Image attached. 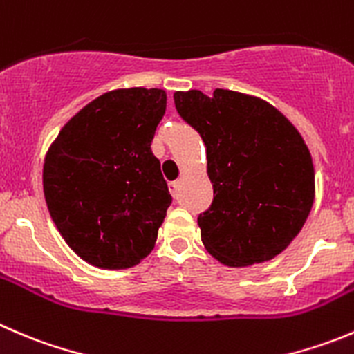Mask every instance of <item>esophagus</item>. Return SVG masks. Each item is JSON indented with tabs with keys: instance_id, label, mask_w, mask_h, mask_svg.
I'll use <instances>...</instances> for the list:
<instances>
[{
	"instance_id": "esophagus-1",
	"label": "esophagus",
	"mask_w": 354,
	"mask_h": 354,
	"mask_svg": "<svg viewBox=\"0 0 354 354\" xmlns=\"http://www.w3.org/2000/svg\"><path fill=\"white\" fill-rule=\"evenodd\" d=\"M178 187H180V183H178V181H169V192L173 197H176L178 195Z\"/></svg>"
}]
</instances>
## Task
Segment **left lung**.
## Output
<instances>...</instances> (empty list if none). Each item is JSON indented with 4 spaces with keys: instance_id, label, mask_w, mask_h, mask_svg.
<instances>
[{
    "instance_id": "8db88e82",
    "label": "left lung",
    "mask_w": 354,
    "mask_h": 354,
    "mask_svg": "<svg viewBox=\"0 0 354 354\" xmlns=\"http://www.w3.org/2000/svg\"><path fill=\"white\" fill-rule=\"evenodd\" d=\"M174 105L207 153L214 197L197 218L205 249L226 266L273 259L313 205L315 169L303 136L268 102L236 91H176Z\"/></svg>"
}]
</instances>
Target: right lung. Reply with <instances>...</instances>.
<instances>
[{"instance_id": "add662e5", "label": "right lung", "mask_w": 354, "mask_h": 354, "mask_svg": "<svg viewBox=\"0 0 354 354\" xmlns=\"http://www.w3.org/2000/svg\"><path fill=\"white\" fill-rule=\"evenodd\" d=\"M164 112V90L109 91L79 111L48 150V211L67 245L97 268H131L156 245L173 202L150 149Z\"/></svg>"}]
</instances>
